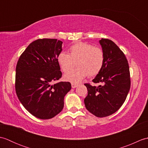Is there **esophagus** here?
Segmentation results:
<instances>
[{
	"mask_svg": "<svg viewBox=\"0 0 148 148\" xmlns=\"http://www.w3.org/2000/svg\"><path fill=\"white\" fill-rule=\"evenodd\" d=\"M71 86H72V88H76L78 86V84H75V83H72L71 84Z\"/></svg>",
	"mask_w": 148,
	"mask_h": 148,
	"instance_id": "34e87169",
	"label": "esophagus"
}]
</instances>
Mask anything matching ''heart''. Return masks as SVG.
Here are the masks:
<instances>
[{
	"label": "heart",
	"instance_id": "b5f03b06",
	"mask_svg": "<svg viewBox=\"0 0 148 148\" xmlns=\"http://www.w3.org/2000/svg\"><path fill=\"white\" fill-rule=\"evenodd\" d=\"M104 53L99 47L89 43L79 42L69 49V54L62 51L57 56V62L62 71L67 72L77 61V69L64 74V79L72 83H79L89 74L93 76L101 71L104 64Z\"/></svg>",
	"mask_w": 148,
	"mask_h": 148
}]
</instances>
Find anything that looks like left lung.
I'll return each mask as SVG.
<instances>
[{
	"label": "left lung",
	"mask_w": 148,
	"mask_h": 148,
	"mask_svg": "<svg viewBox=\"0 0 148 148\" xmlns=\"http://www.w3.org/2000/svg\"><path fill=\"white\" fill-rule=\"evenodd\" d=\"M99 43L104 53V64L101 71L92 80L101 83L99 86L84 84L88 95L84 105L97 117L111 115L121 108L130 88L129 66L124 53L112 40L101 39Z\"/></svg>",
	"instance_id": "8db88e82"
}]
</instances>
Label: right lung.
Returning a JSON list of instances; mask_svg holds the SVG:
<instances>
[{
	"mask_svg": "<svg viewBox=\"0 0 148 148\" xmlns=\"http://www.w3.org/2000/svg\"><path fill=\"white\" fill-rule=\"evenodd\" d=\"M62 44L56 39L36 40L28 46L18 61L16 95L24 108L37 118L51 119L60 112L64 97L71 89L69 82L53 84L62 76L57 62Z\"/></svg>",
	"mask_w": 148,
	"mask_h": 148,
	"instance_id": "1",
	"label": "right lung"
}]
</instances>
